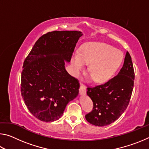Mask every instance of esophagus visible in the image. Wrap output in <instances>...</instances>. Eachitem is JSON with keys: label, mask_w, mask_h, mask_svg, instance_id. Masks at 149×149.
Returning a JSON list of instances; mask_svg holds the SVG:
<instances>
[{"label": "esophagus", "mask_w": 149, "mask_h": 149, "mask_svg": "<svg viewBox=\"0 0 149 149\" xmlns=\"http://www.w3.org/2000/svg\"><path fill=\"white\" fill-rule=\"evenodd\" d=\"M86 93V88L83 84H80V88H79V94L81 95H85Z\"/></svg>", "instance_id": "obj_1"}]
</instances>
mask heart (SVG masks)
<instances>
[{"label":"heart","mask_w":149,"mask_h":149,"mask_svg":"<svg viewBox=\"0 0 149 149\" xmlns=\"http://www.w3.org/2000/svg\"><path fill=\"white\" fill-rule=\"evenodd\" d=\"M123 54L119 50L103 42H93L80 50L79 54L72 56V64L74 74L78 75L85 69V64H90L89 72L93 79L103 84L112 78L119 68Z\"/></svg>","instance_id":"heart-1"}]
</instances>
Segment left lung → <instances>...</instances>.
Segmentation results:
<instances>
[{"label":"left lung","instance_id":"obj_1","mask_svg":"<svg viewBox=\"0 0 149 149\" xmlns=\"http://www.w3.org/2000/svg\"><path fill=\"white\" fill-rule=\"evenodd\" d=\"M134 79L132 57L127 52L116 76L104 85L87 88V94L93 102V111L85 116L87 122L102 127L118 119L129 104Z\"/></svg>","mask_w":149,"mask_h":149}]
</instances>
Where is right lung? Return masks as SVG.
<instances>
[{
    "label": "right lung",
    "instance_id": "1",
    "mask_svg": "<svg viewBox=\"0 0 149 149\" xmlns=\"http://www.w3.org/2000/svg\"><path fill=\"white\" fill-rule=\"evenodd\" d=\"M77 31H54L41 36L25 60L22 97L29 112L45 122L58 120L70 101L77 97L79 84L65 68L78 40Z\"/></svg>",
    "mask_w": 149,
    "mask_h": 149
}]
</instances>
